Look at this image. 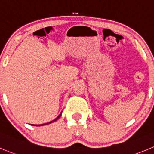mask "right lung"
Returning <instances> with one entry per match:
<instances>
[{
    "label": "right lung",
    "instance_id": "1",
    "mask_svg": "<svg viewBox=\"0 0 154 154\" xmlns=\"http://www.w3.org/2000/svg\"><path fill=\"white\" fill-rule=\"evenodd\" d=\"M62 112H63V111L62 112H60V115L58 116L57 117L56 119H54V120H52V121H51V122H47V123H45V124H42V125H32H32H35V126H42V125H48V124H50V123H52V122H55V121H57V120L58 119L60 118V116L62 115Z\"/></svg>",
    "mask_w": 154,
    "mask_h": 154
}]
</instances>
